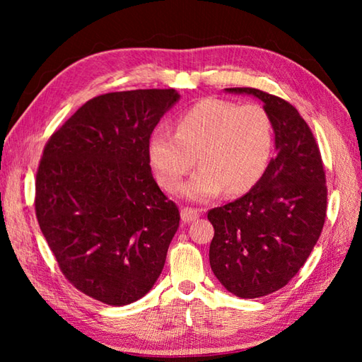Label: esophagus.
<instances>
[{
	"label": "esophagus",
	"instance_id": "esophagus-1",
	"mask_svg": "<svg viewBox=\"0 0 362 362\" xmlns=\"http://www.w3.org/2000/svg\"><path fill=\"white\" fill-rule=\"evenodd\" d=\"M180 214H182L183 222H193L199 218L201 211H199L197 209H191V206H183V209L180 210Z\"/></svg>",
	"mask_w": 362,
	"mask_h": 362
}]
</instances>
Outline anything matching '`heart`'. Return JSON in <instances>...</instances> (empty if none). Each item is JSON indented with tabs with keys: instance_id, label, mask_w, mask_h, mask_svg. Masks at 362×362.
Here are the masks:
<instances>
[{
	"instance_id": "heart-1",
	"label": "heart",
	"mask_w": 362,
	"mask_h": 362,
	"mask_svg": "<svg viewBox=\"0 0 362 362\" xmlns=\"http://www.w3.org/2000/svg\"><path fill=\"white\" fill-rule=\"evenodd\" d=\"M274 148V122L259 104L204 99L183 112L175 132L157 127L149 138V161L169 193L196 163L201 168L183 187L191 201L204 202L222 191L247 193L263 177Z\"/></svg>"
}]
</instances>
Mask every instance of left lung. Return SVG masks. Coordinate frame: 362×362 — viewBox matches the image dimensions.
Here are the masks:
<instances>
[{"label":"left lung","instance_id":"1","mask_svg":"<svg viewBox=\"0 0 362 362\" xmlns=\"http://www.w3.org/2000/svg\"><path fill=\"white\" fill-rule=\"evenodd\" d=\"M226 90L264 103L279 151L247 194L209 211L213 274L232 294L257 298L286 286L316 245L327 218L325 169L294 105L257 88Z\"/></svg>","mask_w":362,"mask_h":362}]
</instances>
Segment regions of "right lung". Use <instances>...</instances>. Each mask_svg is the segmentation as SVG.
I'll return each mask as SVG.
<instances>
[{
  "label": "right lung",
  "instance_id": "1",
  "mask_svg": "<svg viewBox=\"0 0 362 362\" xmlns=\"http://www.w3.org/2000/svg\"><path fill=\"white\" fill-rule=\"evenodd\" d=\"M174 88L90 99L54 132L35 175V216L65 279L99 302L148 294L180 213L152 177L149 138Z\"/></svg>",
  "mask_w": 362,
  "mask_h": 362
}]
</instances>
